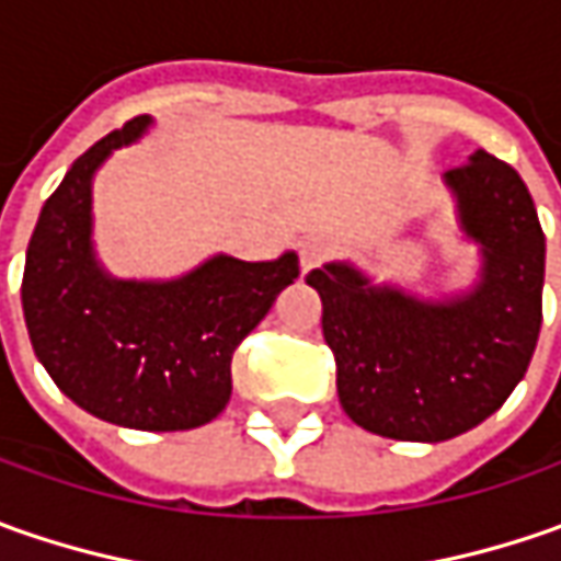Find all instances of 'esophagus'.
<instances>
[{"label":"esophagus","instance_id":"obj_1","mask_svg":"<svg viewBox=\"0 0 561 561\" xmlns=\"http://www.w3.org/2000/svg\"><path fill=\"white\" fill-rule=\"evenodd\" d=\"M328 252L331 249L324 247L321 240H306L302 247H299V268H302V274H309V271H314L324 259H328Z\"/></svg>","mask_w":561,"mask_h":561}]
</instances>
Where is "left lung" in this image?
Returning a JSON list of instances; mask_svg holds the SVG:
<instances>
[{
  "label": "left lung",
  "instance_id": "8db88e82",
  "mask_svg": "<svg viewBox=\"0 0 561 561\" xmlns=\"http://www.w3.org/2000/svg\"><path fill=\"white\" fill-rule=\"evenodd\" d=\"M443 184L481 255L471 290L424 299L350 262L306 277L343 412L390 440H453L490 419L528 371L543 321L547 240L518 171L478 149Z\"/></svg>",
  "mask_w": 561,
  "mask_h": 561
}]
</instances>
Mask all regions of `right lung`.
<instances>
[{
	"label": "right lung",
	"instance_id": "1",
	"mask_svg": "<svg viewBox=\"0 0 561 561\" xmlns=\"http://www.w3.org/2000/svg\"><path fill=\"white\" fill-rule=\"evenodd\" d=\"M152 118L127 121L77 159L33 227L21 306L33 353L65 397L134 431H190L225 412L243 336L299 277L274 262L211 255L171 280H124L93 249V178Z\"/></svg>",
	"mask_w": 561,
	"mask_h": 561
}]
</instances>
